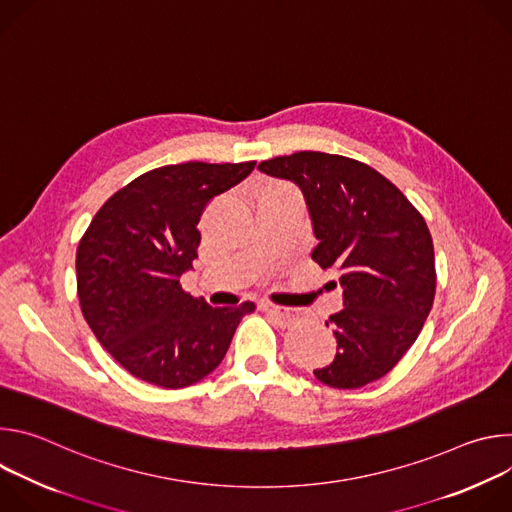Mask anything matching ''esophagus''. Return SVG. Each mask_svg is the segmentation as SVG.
<instances>
[{
  "label": "esophagus",
  "instance_id": "obj_1",
  "mask_svg": "<svg viewBox=\"0 0 512 512\" xmlns=\"http://www.w3.org/2000/svg\"><path fill=\"white\" fill-rule=\"evenodd\" d=\"M259 308H261L263 312L271 314V316L279 322V326H283V328H289L291 324H294V322L298 320V314L289 312V310H285V308H281V306H275V304H271V302H267V300L261 302Z\"/></svg>",
  "mask_w": 512,
  "mask_h": 512
}]
</instances>
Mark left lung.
I'll list each match as a JSON object with an SVG mask.
<instances>
[{
	"label": "left lung",
	"instance_id": "8db88e82",
	"mask_svg": "<svg viewBox=\"0 0 512 512\" xmlns=\"http://www.w3.org/2000/svg\"><path fill=\"white\" fill-rule=\"evenodd\" d=\"M259 170L302 188L318 239L312 259L338 271L344 289V308L326 322L336 356L316 379L358 389L385 377L433 306L435 257L423 216L393 182L352 158L296 152Z\"/></svg>",
	"mask_w": 512,
	"mask_h": 512
}]
</instances>
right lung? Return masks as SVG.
<instances>
[{
  "label": "right lung",
  "instance_id": "add662e5",
  "mask_svg": "<svg viewBox=\"0 0 512 512\" xmlns=\"http://www.w3.org/2000/svg\"><path fill=\"white\" fill-rule=\"evenodd\" d=\"M255 162H186L150 170L117 190L77 249L83 316L103 348L133 377L182 389L225 358L253 302L212 308L180 277L198 257L206 204L237 186Z\"/></svg>",
  "mask_w": 512,
  "mask_h": 512
}]
</instances>
